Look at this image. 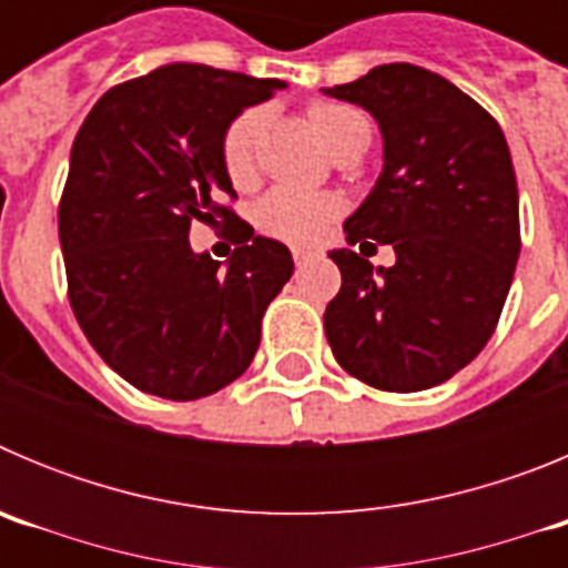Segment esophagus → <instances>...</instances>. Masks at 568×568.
I'll use <instances>...</instances> for the list:
<instances>
[{
	"label": "esophagus",
	"instance_id": "1",
	"mask_svg": "<svg viewBox=\"0 0 568 568\" xmlns=\"http://www.w3.org/2000/svg\"><path fill=\"white\" fill-rule=\"evenodd\" d=\"M313 258H318V250H307V247H293V261L295 267H304V264H310Z\"/></svg>",
	"mask_w": 568,
	"mask_h": 568
}]
</instances>
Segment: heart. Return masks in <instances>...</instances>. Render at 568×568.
Returning <instances> with one entry per match:
<instances>
[{
	"label": "heart",
	"instance_id": "heart-1",
	"mask_svg": "<svg viewBox=\"0 0 568 568\" xmlns=\"http://www.w3.org/2000/svg\"><path fill=\"white\" fill-rule=\"evenodd\" d=\"M310 124H313L321 142L327 144L329 153L346 148V144L369 142V135H373L366 115L341 102H315L310 108ZM261 130H264V110L258 108L235 115L224 130L222 162L235 184L247 182L253 175ZM338 213L341 202L335 195L281 184L255 204V224L281 241L310 244V241H318L327 233Z\"/></svg>",
	"mask_w": 568,
	"mask_h": 568
}]
</instances>
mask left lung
<instances>
[{
	"label": "left lung",
	"mask_w": 568,
	"mask_h": 568,
	"mask_svg": "<svg viewBox=\"0 0 568 568\" xmlns=\"http://www.w3.org/2000/svg\"><path fill=\"white\" fill-rule=\"evenodd\" d=\"M369 110L384 168L344 222L346 244H393V267L333 250L341 290L324 329L346 373L386 393L453 378L486 346L520 255L518 182L500 124L418 64L324 88ZM364 253V250H361Z\"/></svg>",
	"instance_id": "1"
}]
</instances>
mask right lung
Segmentation results:
<instances>
[{"instance_id":"add662e5","label":"right lung","mask_w":568,"mask_h":568,"mask_svg":"<svg viewBox=\"0 0 568 568\" xmlns=\"http://www.w3.org/2000/svg\"><path fill=\"white\" fill-rule=\"evenodd\" d=\"M281 88L173 62L110 88L79 128L59 204L70 307L104 364L142 393L195 400L233 384L293 275L290 250L222 204L235 195L224 130ZM193 221L234 224L242 247L227 268L192 253Z\"/></svg>"}]
</instances>
